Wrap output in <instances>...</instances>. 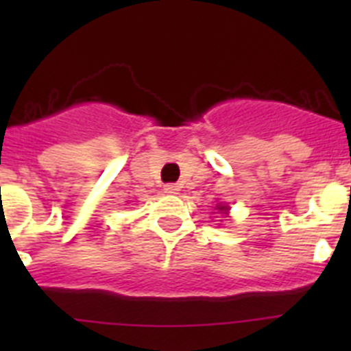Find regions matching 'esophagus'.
I'll return each mask as SVG.
<instances>
[{
    "label": "esophagus",
    "mask_w": 351,
    "mask_h": 351,
    "mask_svg": "<svg viewBox=\"0 0 351 351\" xmlns=\"http://www.w3.org/2000/svg\"><path fill=\"white\" fill-rule=\"evenodd\" d=\"M163 190H165V193H169V195H176L179 190H181V186L170 182V184H165V188H163Z\"/></svg>",
    "instance_id": "1"
}]
</instances>
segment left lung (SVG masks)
I'll list each match as a JSON object with an SVG mask.
<instances>
[{
  "label": "left lung",
  "mask_w": 351,
  "mask_h": 351,
  "mask_svg": "<svg viewBox=\"0 0 351 351\" xmlns=\"http://www.w3.org/2000/svg\"><path fill=\"white\" fill-rule=\"evenodd\" d=\"M216 209H218L221 214H228V206H221V204H218V206H216Z\"/></svg>",
  "instance_id": "8db88e82"
}]
</instances>
